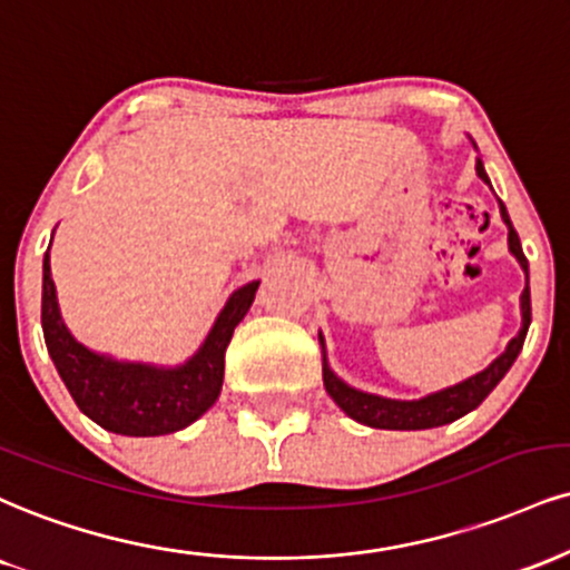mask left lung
Instances as JSON below:
<instances>
[{
  "instance_id": "1",
  "label": "left lung",
  "mask_w": 570,
  "mask_h": 570,
  "mask_svg": "<svg viewBox=\"0 0 570 570\" xmlns=\"http://www.w3.org/2000/svg\"><path fill=\"white\" fill-rule=\"evenodd\" d=\"M472 140V137H470ZM472 148L478 150L475 140H472ZM475 173L483 183H489V175H485V167L481 161V156L475 159ZM499 215H502L504 225H507V246H510L512 257L518 259L520 267L525 273V289L520 294V332L507 342L504 353L499 358H493L483 372L468 376L459 385L443 387L438 393H430L424 397H416V401H397V397H385V395H374L366 393V390H358L353 385H347L342 376H337L328 366V355H326V342L318 334L321 342V355H324V387L326 393L332 395V401L345 411L347 416L355 422L366 424V428H376V430H430V428H441V424H449L459 420V416L470 414L472 409H478L485 401V395L491 393L493 387L502 382V376L510 372V366L515 363V358L523 351V342L528 334V326H531V289H528V259L523 255V246H520V238L515 228H512V219L507 215V207L499 202Z\"/></svg>"
}]
</instances>
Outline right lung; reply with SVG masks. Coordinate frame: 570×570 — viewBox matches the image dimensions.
Returning <instances> with one entry per match:
<instances>
[{"label":"right lung","instance_id":"obj_1","mask_svg":"<svg viewBox=\"0 0 570 570\" xmlns=\"http://www.w3.org/2000/svg\"><path fill=\"white\" fill-rule=\"evenodd\" d=\"M259 281H249L225 299L198 351L175 366L114 358L89 351L68 332L50 271L42 263V332L47 353L79 411L102 430L129 438L169 435L194 424L215 406L225 374V347L233 328L255 303Z\"/></svg>","mask_w":570,"mask_h":570}]
</instances>
